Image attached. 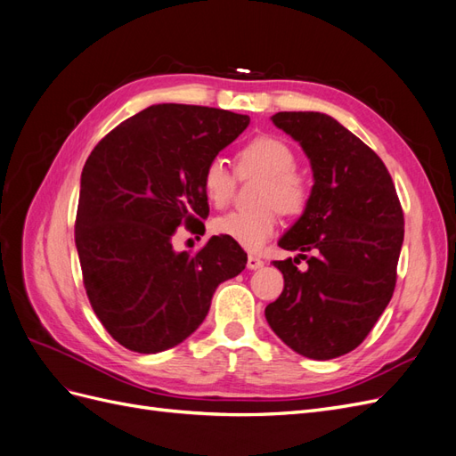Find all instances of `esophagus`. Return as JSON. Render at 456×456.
<instances>
[{
  "label": "esophagus",
  "instance_id": "esophagus-1",
  "mask_svg": "<svg viewBox=\"0 0 456 456\" xmlns=\"http://www.w3.org/2000/svg\"><path fill=\"white\" fill-rule=\"evenodd\" d=\"M262 266H265V260H260V258L255 256V255L247 256V268H249V270H258V268H262Z\"/></svg>",
  "mask_w": 456,
  "mask_h": 456
}]
</instances>
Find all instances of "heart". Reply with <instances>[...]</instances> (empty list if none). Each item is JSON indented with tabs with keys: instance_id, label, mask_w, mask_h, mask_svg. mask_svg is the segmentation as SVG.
Returning <instances> with one entry per match:
<instances>
[{
	"instance_id": "obj_1",
	"label": "heart",
	"mask_w": 456,
	"mask_h": 456,
	"mask_svg": "<svg viewBox=\"0 0 456 456\" xmlns=\"http://www.w3.org/2000/svg\"><path fill=\"white\" fill-rule=\"evenodd\" d=\"M291 146L273 136H258L247 142L238 158L240 173H258L260 184L255 209L230 211L213 220V230L240 243L247 251H258L278 228V209L298 215L308 201V183L297 169ZM233 173L224 158H213L203 171V191L215 207H224L233 191Z\"/></svg>"
}]
</instances>
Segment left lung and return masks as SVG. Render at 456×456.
<instances>
[{
    "mask_svg": "<svg viewBox=\"0 0 456 456\" xmlns=\"http://www.w3.org/2000/svg\"><path fill=\"white\" fill-rule=\"evenodd\" d=\"M272 121L305 150L314 186L305 211L278 241L298 255L273 260L285 287L265 315L297 354L333 360L360 346L388 306L403 211L382 159L335 118L278 112ZM298 257L307 260L305 269L296 266Z\"/></svg>",
    "mask_w": 456,
    "mask_h": 456,
    "instance_id": "1",
    "label": "left lung"
}]
</instances>
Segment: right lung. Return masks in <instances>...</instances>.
<instances>
[{"mask_svg": "<svg viewBox=\"0 0 456 456\" xmlns=\"http://www.w3.org/2000/svg\"><path fill=\"white\" fill-rule=\"evenodd\" d=\"M228 110L154 104L110 131L81 173L76 247L91 306L121 346L158 354L203 323L215 289L247 253L213 236L178 253V226H203V171L249 126Z\"/></svg>", "mask_w": 456, "mask_h": 456, "instance_id": "add662e5", "label": "right lung"}]
</instances>
